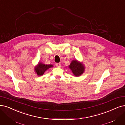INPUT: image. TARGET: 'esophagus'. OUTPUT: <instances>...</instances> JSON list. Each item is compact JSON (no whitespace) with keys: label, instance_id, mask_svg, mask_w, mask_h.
I'll return each instance as SVG.
<instances>
[{"label":"esophagus","instance_id":"34e87169","mask_svg":"<svg viewBox=\"0 0 125 125\" xmlns=\"http://www.w3.org/2000/svg\"><path fill=\"white\" fill-rule=\"evenodd\" d=\"M55 65H56V66L57 67H58V68H60V67H61V64L59 63H56L55 64Z\"/></svg>","mask_w":125,"mask_h":125}]
</instances>
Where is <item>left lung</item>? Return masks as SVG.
Masks as SVG:
<instances>
[{
  "label": "left lung",
  "instance_id": "1",
  "mask_svg": "<svg viewBox=\"0 0 125 125\" xmlns=\"http://www.w3.org/2000/svg\"><path fill=\"white\" fill-rule=\"evenodd\" d=\"M68 68L71 70L74 76L78 77L82 75L85 70V67L82 62H80L76 59L73 60Z\"/></svg>",
  "mask_w": 125,
  "mask_h": 125
}]
</instances>
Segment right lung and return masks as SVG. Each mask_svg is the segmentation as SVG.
<instances>
[{"instance_id":"right-lung-1","label":"right lung","mask_w":125,"mask_h":125,"mask_svg":"<svg viewBox=\"0 0 125 125\" xmlns=\"http://www.w3.org/2000/svg\"><path fill=\"white\" fill-rule=\"evenodd\" d=\"M52 64H46L41 62H39L34 67V71L38 76H42L48 69L53 67Z\"/></svg>"}]
</instances>
